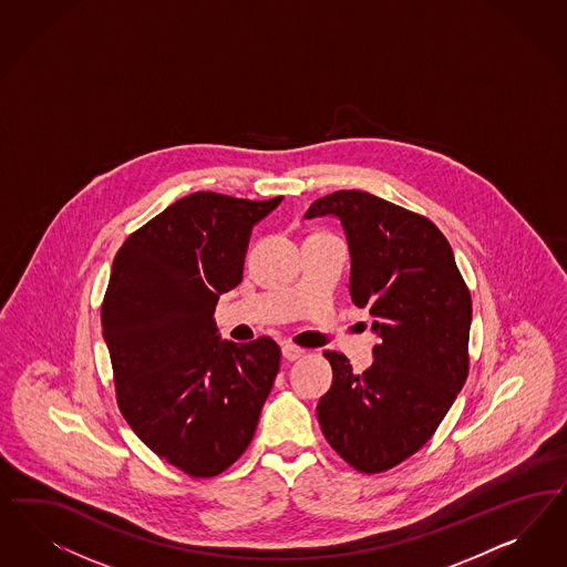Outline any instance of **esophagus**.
Instances as JSON below:
<instances>
[{"label": "esophagus", "instance_id": "1", "mask_svg": "<svg viewBox=\"0 0 567 567\" xmlns=\"http://www.w3.org/2000/svg\"><path fill=\"white\" fill-rule=\"evenodd\" d=\"M281 352H284V357H286L288 361H298V359H302V357H305V350H302V348L293 347V344H284V347H281Z\"/></svg>", "mask_w": 567, "mask_h": 567}]
</instances>
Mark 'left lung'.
<instances>
[{"instance_id": "8db88e82", "label": "left lung", "mask_w": 567, "mask_h": 567, "mask_svg": "<svg viewBox=\"0 0 567 567\" xmlns=\"http://www.w3.org/2000/svg\"><path fill=\"white\" fill-rule=\"evenodd\" d=\"M342 220L350 248V296L369 307L380 336L373 363L333 369L317 417L331 449L363 474L392 470L439 430L470 371L472 296L449 239L417 213L361 189L312 202L307 219Z\"/></svg>"}]
</instances>
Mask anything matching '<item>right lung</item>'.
Wrapping results in <instances>:
<instances>
[{"mask_svg":"<svg viewBox=\"0 0 567 567\" xmlns=\"http://www.w3.org/2000/svg\"><path fill=\"white\" fill-rule=\"evenodd\" d=\"M279 202L189 194L112 262L102 329L118 409L150 451L192 477L241 457L279 371L271 338L220 342L213 319L241 281L252 227Z\"/></svg>","mask_w":567,"mask_h":567,"instance_id":"right-lung-1","label":"right lung"}]
</instances>
